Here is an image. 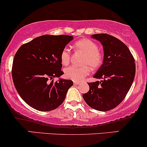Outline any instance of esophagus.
I'll return each instance as SVG.
<instances>
[{"label":"esophagus","mask_w":147,"mask_h":147,"mask_svg":"<svg viewBox=\"0 0 147 147\" xmlns=\"http://www.w3.org/2000/svg\"><path fill=\"white\" fill-rule=\"evenodd\" d=\"M74 85H78V84H80V82H74Z\"/></svg>","instance_id":"obj_1"}]
</instances>
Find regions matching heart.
<instances>
[{"label": "heart", "mask_w": 147, "mask_h": 147, "mask_svg": "<svg viewBox=\"0 0 147 147\" xmlns=\"http://www.w3.org/2000/svg\"><path fill=\"white\" fill-rule=\"evenodd\" d=\"M74 48L76 50L80 51L85 54L83 61L84 65H89L93 69L98 68L103 62L102 54L99 51L98 45L93 41L88 39H81L74 43ZM71 58L70 50L68 48H64L60 56L61 63L63 65H67L69 63ZM90 68L88 66L78 67L76 66H70L65 69V76L67 78L72 80L76 82H79L84 78L85 76L90 74Z\"/></svg>", "instance_id": "obj_1"}]
</instances>
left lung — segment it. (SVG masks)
Here are the masks:
<instances>
[{
    "label": "left lung",
    "instance_id": "obj_1",
    "mask_svg": "<svg viewBox=\"0 0 147 147\" xmlns=\"http://www.w3.org/2000/svg\"><path fill=\"white\" fill-rule=\"evenodd\" d=\"M104 49V60L94 78L100 82L88 83L89 90L83 94L85 102L99 111H108L123 100L134 82L135 61L129 48L119 39L108 34H94Z\"/></svg>",
    "mask_w": 147,
    "mask_h": 147
}]
</instances>
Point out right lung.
Returning <instances> with one entry per match:
<instances>
[{"label": "right lung", "instance_id": "add662e5", "mask_svg": "<svg viewBox=\"0 0 147 147\" xmlns=\"http://www.w3.org/2000/svg\"><path fill=\"white\" fill-rule=\"evenodd\" d=\"M74 37L45 35L18 49L12 67V78L18 94L28 106L39 111H50L64 101L73 81L49 79L63 75L60 56Z\"/></svg>", "mask_w": 147, "mask_h": 147}]
</instances>
